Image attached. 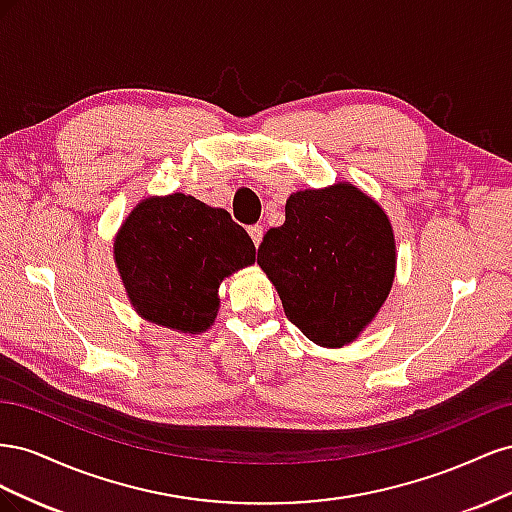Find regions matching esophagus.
Masks as SVG:
<instances>
[{
  "mask_svg": "<svg viewBox=\"0 0 512 512\" xmlns=\"http://www.w3.org/2000/svg\"><path fill=\"white\" fill-rule=\"evenodd\" d=\"M247 232H250V237H252V241H254V245H256V247L260 245L262 237H265V228L258 226V224H254V226L247 228Z\"/></svg>",
  "mask_w": 512,
  "mask_h": 512,
  "instance_id": "obj_1",
  "label": "esophagus"
}]
</instances>
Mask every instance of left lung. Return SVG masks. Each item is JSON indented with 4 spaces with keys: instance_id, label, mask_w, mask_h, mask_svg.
Wrapping results in <instances>:
<instances>
[{
    "instance_id": "left-lung-1",
    "label": "left lung",
    "mask_w": 512,
    "mask_h": 512,
    "mask_svg": "<svg viewBox=\"0 0 512 512\" xmlns=\"http://www.w3.org/2000/svg\"><path fill=\"white\" fill-rule=\"evenodd\" d=\"M258 265L288 320L318 346L339 348L378 314L395 277V239L384 211L350 183L288 198Z\"/></svg>"
}]
</instances>
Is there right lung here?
Masks as SVG:
<instances>
[{
    "label": "right lung",
    "instance_id": "right-lung-1",
    "mask_svg": "<svg viewBox=\"0 0 512 512\" xmlns=\"http://www.w3.org/2000/svg\"><path fill=\"white\" fill-rule=\"evenodd\" d=\"M115 260L136 312L183 333L205 331L218 314V288L252 265L256 247L230 213L194 196L147 198L121 226Z\"/></svg>",
    "mask_w": 512,
    "mask_h": 512
}]
</instances>
